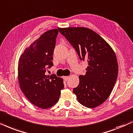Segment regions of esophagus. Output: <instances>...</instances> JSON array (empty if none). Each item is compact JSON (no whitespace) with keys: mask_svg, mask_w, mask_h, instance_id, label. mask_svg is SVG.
Listing matches in <instances>:
<instances>
[{"mask_svg":"<svg viewBox=\"0 0 133 133\" xmlns=\"http://www.w3.org/2000/svg\"><path fill=\"white\" fill-rule=\"evenodd\" d=\"M69 78V77H68V76H66V77H64V79L65 81H68Z\"/></svg>","mask_w":133,"mask_h":133,"instance_id":"obj_1","label":"esophagus"}]
</instances>
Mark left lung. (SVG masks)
I'll return each mask as SVG.
<instances>
[{"mask_svg":"<svg viewBox=\"0 0 133 133\" xmlns=\"http://www.w3.org/2000/svg\"><path fill=\"white\" fill-rule=\"evenodd\" d=\"M73 46L79 59L88 61L84 75L73 92L79 103L94 108L110 95L118 75V63L112 47L100 35L85 27L58 28Z\"/></svg>","mask_w":133,"mask_h":133,"instance_id":"8db88e82","label":"left lung"}]
</instances>
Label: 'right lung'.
Instances as JSON below:
<instances>
[{"label":"right lung","instance_id":"right-lung-1","mask_svg":"<svg viewBox=\"0 0 133 133\" xmlns=\"http://www.w3.org/2000/svg\"><path fill=\"white\" fill-rule=\"evenodd\" d=\"M58 29L46 31L25 49L18 62L21 89L31 103L42 109L55 105L64 86L62 78L45 75L53 64Z\"/></svg>","mask_w":133,"mask_h":133}]
</instances>
